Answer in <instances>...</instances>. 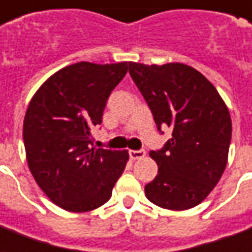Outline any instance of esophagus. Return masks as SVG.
Returning a JSON list of instances; mask_svg holds the SVG:
<instances>
[{"instance_id": "obj_1", "label": "esophagus", "mask_w": 252, "mask_h": 252, "mask_svg": "<svg viewBox=\"0 0 252 252\" xmlns=\"http://www.w3.org/2000/svg\"><path fill=\"white\" fill-rule=\"evenodd\" d=\"M130 158L131 159H141L145 157V150H130Z\"/></svg>"}]
</instances>
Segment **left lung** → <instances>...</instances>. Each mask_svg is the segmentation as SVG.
<instances>
[{"instance_id": "left-lung-1", "label": "left lung", "mask_w": 252, "mask_h": 252, "mask_svg": "<svg viewBox=\"0 0 252 252\" xmlns=\"http://www.w3.org/2000/svg\"><path fill=\"white\" fill-rule=\"evenodd\" d=\"M158 130L173 128L164 149L150 152L158 174L145 194L161 208L185 211L207 199L228 159L232 124L228 107L208 79L183 63H128Z\"/></svg>"}]
</instances>
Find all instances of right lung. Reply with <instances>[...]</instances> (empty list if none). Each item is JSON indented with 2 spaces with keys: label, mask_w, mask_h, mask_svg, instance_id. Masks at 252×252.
I'll return each instance as SVG.
<instances>
[{
  "label": "right lung",
  "mask_w": 252,
  "mask_h": 252,
  "mask_svg": "<svg viewBox=\"0 0 252 252\" xmlns=\"http://www.w3.org/2000/svg\"><path fill=\"white\" fill-rule=\"evenodd\" d=\"M128 63L67 65L51 75L29 102L23 137L33 179L52 203L83 214L111 197L128 161L127 150L91 146L110 94Z\"/></svg>",
  "instance_id": "obj_1"
}]
</instances>
